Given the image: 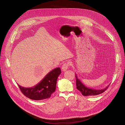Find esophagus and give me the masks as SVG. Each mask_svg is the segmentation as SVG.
<instances>
[{"mask_svg":"<svg viewBox=\"0 0 125 125\" xmlns=\"http://www.w3.org/2000/svg\"><path fill=\"white\" fill-rule=\"evenodd\" d=\"M68 68V64L64 63L63 64L62 66V70L63 71H66Z\"/></svg>","mask_w":125,"mask_h":125,"instance_id":"obj_1","label":"esophagus"}]
</instances>
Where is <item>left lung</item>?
<instances>
[{
  "mask_svg": "<svg viewBox=\"0 0 125 125\" xmlns=\"http://www.w3.org/2000/svg\"><path fill=\"white\" fill-rule=\"evenodd\" d=\"M75 77H76V88L78 90H79L81 92L82 95L84 96H95V95L100 94L103 93L106 90L109 86V85H108V86H107L106 88L101 90H96L94 89L89 88L85 86L81 82V81L78 79L76 74H75Z\"/></svg>",
  "mask_w": 125,
  "mask_h": 125,
  "instance_id": "obj_1",
  "label": "left lung"
}]
</instances>
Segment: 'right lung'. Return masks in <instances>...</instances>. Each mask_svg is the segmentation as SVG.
Masks as SVG:
<instances>
[{"label":"right lung","mask_w":125,"mask_h":125,"mask_svg":"<svg viewBox=\"0 0 125 125\" xmlns=\"http://www.w3.org/2000/svg\"><path fill=\"white\" fill-rule=\"evenodd\" d=\"M61 73L60 67L56 68L51 71L43 79L35 86L31 88H24L18 86L22 93L32 100H42L50 98L56 90L57 78Z\"/></svg>","instance_id":"add662e5"}]
</instances>
